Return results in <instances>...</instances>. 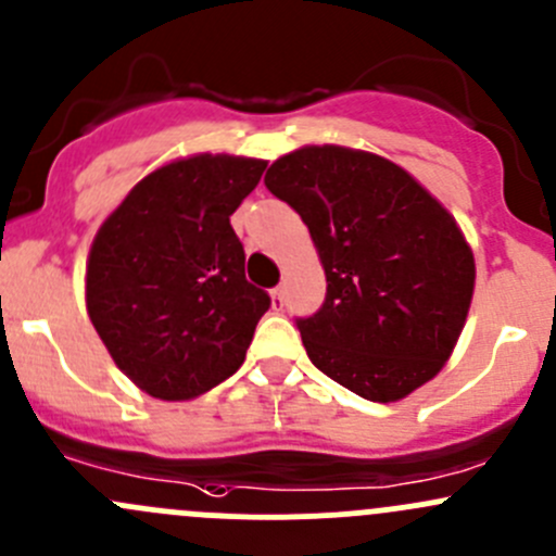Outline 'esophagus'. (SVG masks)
Here are the masks:
<instances>
[{"mask_svg": "<svg viewBox=\"0 0 556 556\" xmlns=\"http://www.w3.org/2000/svg\"><path fill=\"white\" fill-rule=\"evenodd\" d=\"M271 306H274V309H282V306H285V290L282 288H274L271 290Z\"/></svg>", "mask_w": 556, "mask_h": 556, "instance_id": "1", "label": "esophagus"}]
</instances>
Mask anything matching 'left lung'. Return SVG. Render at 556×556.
I'll list each match as a JSON object with an SVG mask.
<instances>
[{
    "instance_id": "obj_1",
    "label": "left lung",
    "mask_w": 556,
    "mask_h": 556,
    "mask_svg": "<svg viewBox=\"0 0 556 556\" xmlns=\"http://www.w3.org/2000/svg\"><path fill=\"white\" fill-rule=\"evenodd\" d=\"M263 182L325 268L323 306L295 319L314 366L377 403L430 382L473 299V252L450 212L397 164L339 144L282 155Z\"/></svg>"
}]
</instances>
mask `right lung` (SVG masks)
I'll use <instances>...</instances> for the list:
<instances>
[{"mask_svg":"<svg viewBox=\"0 0 556 556\" xmlns=\"http://www.w3.org/2000/svg\"><path fill=\"white\" fill-rule=\"evenodd\" d=\"M266 161L201 153L137 182L99 228L86 306L115 366L161 401H190L244 363L271 306L244 277L231 215Z\"/></svg>","mask_w":556,"mask_h":556,"instance_id":"1","label":"right lung"}]
</instances>
